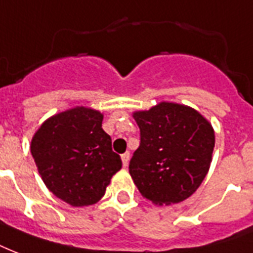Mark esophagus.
<instances>
[{"label": "esophagus", "instance_id": "esophagus-1", "mask_svg": "<svg viewBox=\"0 0 253 253\" xmlns=\"http://www.w3.org/2000/svg\"><path fill=\"white\" fill-rule=\"evenodd\" d=\"M129 158H130V154H129L128 152L121 156V161H123V166H124V168H126V166H128Z\"/></svg>", "mask_w": 253, "mask_h": 253}]
</instances>
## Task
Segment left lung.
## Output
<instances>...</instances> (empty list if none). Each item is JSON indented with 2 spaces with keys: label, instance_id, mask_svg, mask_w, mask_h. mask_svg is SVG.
<instances>
[{
  "label": "left lung",
  "instance_id": "left-lung-1",
  "mask_svg": "<svg viewBox=\"0 0 253 253\" xmlns=\"http://www.w3.org/2000/svg\"><path fill=\"white\" fill-rule=\"evenodd\" d=\"M141 133L129 174L154 205L169 206L191 197L209 173L215 132L206 117L189 105L161 101L133 112Z\"/></svg>",
  "mask_w": 253,
  "mask_h": 253
}]
</instances>
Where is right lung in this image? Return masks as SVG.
Returning a JSON list of instances; mask_svg holds the SVG:
<instances>
[{"label": "right lung", "instance_id": "1", "mask_svg": "<svg viewBox=\"0 0 253 253\" xmlns=\"http://www.w3.org/2000/svg\"><path fill=\"white\" fill-rule=\"evenodd\" d=\"M103 117L89 107L66 109L43 121L31 138V154L46 187L74 207L99 202L123 165L101 128Z\"/></svg>", "mask_w": 253, "mask_h": 253}]
</instances>
